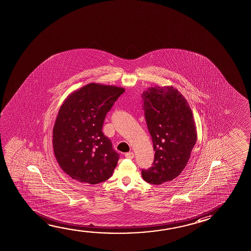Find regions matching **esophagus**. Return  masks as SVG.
Instances as JSON below:
<instances>
[{
    "label": "esophagus",
    "mask_w": 251,
    "mask_h": 251,
    "mask_svg": "<svg viewBox=\"0 0 251 251\" xmlns=\"http://www.w3.org/2000/svg\"><path fill=\"white\" fill-rule=\"evenodd\" d=\"M125 157L127 158V159H133L135 157V154H134L133 152H129V153H125Z\"/></svg>",
    "instance_id": "34e87169"
}]
</instances>
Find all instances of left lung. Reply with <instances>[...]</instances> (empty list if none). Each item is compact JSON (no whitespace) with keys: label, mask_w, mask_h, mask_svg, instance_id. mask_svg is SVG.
<instances>
[{"label":"left lung","mask_w":251,"mask_h":251,"mask_svg":"<svg viewBox=\"0 0 251 251\" xmlns=\"http://www.w3.org/2000/svg\"><path fill=\"white\" fill-rule=\"evenodd\" d=\"M143 109L153 140V167L142 170L145 181L160 185L177 178L189 160L197 142V127L189 103L170 85L148 88Z\"/></svg>","instance_id":"left-lung-1"}]
</instances>
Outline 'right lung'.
I'll list each match as a JSON object with an SVG mask.
<instances>
[{
    "label": "right lung",
    "mask_w": 251,
    "mask_h": 251,
    "mask_svg": "<svg viewBox=\"0 0 251 251\" xmlns=\"http://www.w3.org/2000/svg\"><path fill=\"white\" fill-rule=\"evenodd\" d=\"M125 89L91 83L72 92L60 106L52 148L62 170L81 183L96 185L111 177L119 160L102 132L106 114Z\"/></svg>",
    "instance_id": "1"
}]
</instances>
